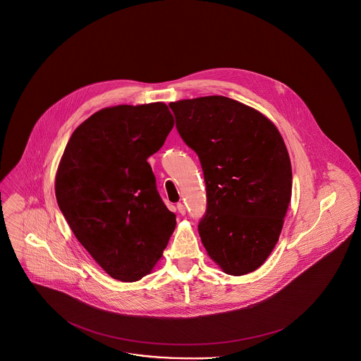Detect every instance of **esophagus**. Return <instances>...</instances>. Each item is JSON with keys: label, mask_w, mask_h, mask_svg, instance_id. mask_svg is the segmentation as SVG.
Segmentation results:
<instances>
[{"label": "esophagus", "mask_w": 361, "mask_h": 361, "mask_svg": "<svg viewBox=\"0 0 361 361\" xmlns=\"http://www.w3.org/2000/svg\"><path fill=\"white\" fill-rule=\"evenodd\" d=\"M176 209H178V212L183 216V214H186V207L182 204V202H179L178 205H176Z\"/></svg>", "instance_id": "1"}]
</instances>
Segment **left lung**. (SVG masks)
Wrapping results in <instances>:
<instances>
[{"mask_svg":"<svg viewBox=\"0 0 361 361\" xmlns=\"http://www.w3.org/2000/svg\"><path fill=\"white\" fill-rule=\"evenodd\" d=\"M170 107L202 166L208 208L198 232L210 259L231 276L257 270L279 242L292 195L283 135L262 113L226 96Z\"/></svg>","mask_w":361,"mask_h":361,"instance_id":"left-lung-1","label":"left lung"}]
</instances>
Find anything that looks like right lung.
Masks as SVG:
<instances>
[{
	"mask_svg": "<svg viewBox=\"0 0 361 361\" xmlns=\"http://www.w3.org/2000/svg\"><path fill=\"white\" fill-rule=\"evenodd\" d=\"M172 128L161 102L106 107L77 128L59 160L58 207L77 240L115 280L134 283L149 274L176 226L147 161Z\"/></svg>",
	"mask_w": 361,
	"mask_h": 361,
	"instance_id": "add662e5",
	"label": "right lung"
}]
</instances>
